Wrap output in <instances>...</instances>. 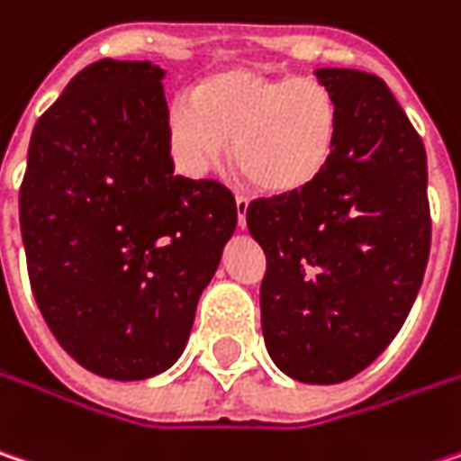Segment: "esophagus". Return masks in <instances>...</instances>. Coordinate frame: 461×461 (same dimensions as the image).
<instances>
[{"instance_id":"obj_1","label":"esophagus","mask_w":461,"mask_h":461,"mask_svg":"<svg viewBox=\"0 0 461 461\" xmlns=\"http://www.w3.org/2000/svg\"><path fill=\"white\" fill-rule=\"evenodd\" d=\"M234 203H237V224H240V230H245L248 227V198L237 195Z\"/></svg>"}]
</instances>
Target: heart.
Instances as JSON below:
<instances>
[{
    "label": "heart",
    "instance_id": "1",
    "mask_svg": "<svg viewBox=\"0 0 461 461\" xmlns=\"http://www.w3.org/2000/svg\"><path fill=\"white\" fill-rule=\"evenodd\" d=\"M169 140L195 176L216 167L231 140V161L253 187L276 198L297 195L334 161L337 98L308 77L221 69L195 86L193 101L169 109Z\"/></svg>",
    "mask_w": 461,
    "mask_h": 461
}]
</instances>
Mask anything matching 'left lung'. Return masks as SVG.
Segmentation results:
<instances>
[{
    "mask_svg": "<svg viewBox=\"0 0 461 461\" xmlns=\"http://www.w3.org/2000/svg\"><path fill=\"white\" fill-rule=\"evenodd\" d=\"M339 106L323 176L258 198L248 230L266 253L260 323L271 360L303 384H341L399 334L430 253L428 164L389 86L360 69H318Z\"/></svg>",
    "mask_w": 461,
    "mask_h": 461,
    "instance_id": "1",
    "label": "left lung"
}]
</instances>
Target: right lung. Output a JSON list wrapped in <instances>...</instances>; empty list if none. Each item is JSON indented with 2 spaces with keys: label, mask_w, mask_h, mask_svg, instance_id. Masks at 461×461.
<instances>
[{
  "label": "right lung",
  "mask_w": 461,
  "mask_h": 461,
  "mask_svg": "<svg viewBox=\"0 0 461 461\" xmlns=\"http://www.w3.org/2000/svg\"><path fill=\"white\" fill-rule=\"evenodd\" d=\"M161 77L150 62L80 69L33 127L20 185L43 321L114 381L175 366L237 227L230 187L175 175Z\"/></svg>",
  "instance_id": "add662e5"
}]
</instances>
